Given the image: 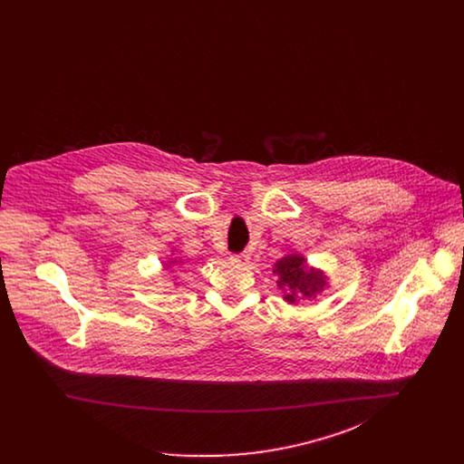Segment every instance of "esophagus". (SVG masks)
Returning a JSON list of instances; mask_svg holds the SVG:
<instances>
[{"label":"esophagus","instance_id":"1","mask_svg":"<svg viewBox=\"0 0 464 464\" xmlns=\"http://www.w3.org/2000/svg\"><path fill=\"white\" fill-rule=\"evenodd\" d=\"M233 263H238V265H246L248 259H250V254L248 252H240V254H231L229 257Z\"/></svg>","mask_w":464,"mask_h":464}]
</instances>
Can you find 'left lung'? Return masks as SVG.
<instances>
[{
  "label": "left lung",
  "mask_w": 464,
  "mask_h": 464,
  "mask_svg": "<svg viewBox=\"0 0 464 464\" xmlns=\"http://www.w3.org/2000/svg\"><path fill=\"white\" fill-rule=\"evenodd\" d=\"M278 275V287L285 292V301L297 303V299H313L327 287V276L306 265L303 256L292 254L280 259L275 265V271Z\"/></svg>",
  "instance_id": "obj_1"
}]
</instances>
